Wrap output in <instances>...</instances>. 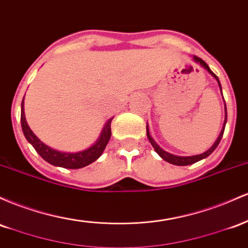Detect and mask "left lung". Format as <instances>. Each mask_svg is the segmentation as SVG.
<instances>
[{
  "mask_svg": "<svg viewBox=\"0 0 248 248\" xmlns=\"http://www.w3.org/2000/svg\"><path fill=\"white\" fill-rule=\"evenodd\" d=\"M193 61H194V62L199 63L200 65H202L204 69H206V70L208 71V74L212 75L214 78L217 79V82H218V85H219V88H220V91H221V85H220V82H219V78L216 76V75L213 74V71L211 70L210 66H208L207 64L202 60V58H199L197 56H193ZM221 94H222V91H221ZM222 98H224V97H222ZM226 122H227V111H226V104H225V121H224V125H222V129H221L220 133H219L218 138H217V140L214 141L213 145L211 146L210 149L207 150V151L202 152V154H200V155H185V157H184V155H172V154H169V152H166L165 150L161 149V147L158 145L157 143H155V139L151 137V135H150V131H149V126H147V125H146V136H147V138H149L151 145L154 146L155 151L157 152V154L159 155L164 160L168 161V163H170V164H173V165L186 166V165H191V164L197 163V161L204 159V158H207L208 155L212 154L214 150L217 149V146L219 145V143H220L222 135H224V130H225V125H226Z\"/></svg>",
  "mask_w": 248,
  "mask_h": 248,
  "instance_id": "left-lung-1",
  "label": "left lung"
}]
</instances>
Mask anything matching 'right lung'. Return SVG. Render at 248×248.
I'll return each mask as SVG.
<instances>
[{
    "label": "right lung",
    "mask_w": 248,
    "mask_h": 248,
    "mask_svg": "<svg viewBox=\"0 0 248 248\" xmlns=\"http://www.w3.org/2000/svg\"><path fill=\"white\" fill-rule=\"evenodd\" d=\"M113 119L110 118L109 121L105 122L103 130L99 135L98 139L88 149L82 150L78 152H63L58 150L52 149L44 144L28 125L26 121V115H24V97L21 104V125L22 131L24 133V137L36 150L38 155L43 158L44 160L48 161L49 164L54 166H60L64 169H82L84 166L90 165L94 160L101 157L104 149L107 147L111 137V121Z\"/></svg>",
    "instance_id": "1"
}]
</instances>
